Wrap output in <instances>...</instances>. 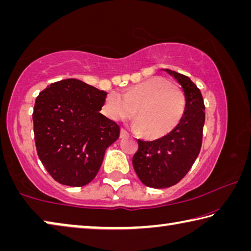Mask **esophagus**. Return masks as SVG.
I'll return each mask as SVG.
<instances>
[{
  "instance_id": "34e87169",
  "label": "esophagus",
  "mask_w": 251,
  "mask_h": 251,
  "mask_svg": "<svg viewBox=\"0 0 251 251\" xmlns=\"http://www.w3.org/2000/svg\"><path fill=\"white\" fill-rule=\"evenodd\" d=\"M128 135V133H127V130L125 128H122L121 129V137H125V136Z\"/></svg>"
}]
</instances>
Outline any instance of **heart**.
Returning a JSON list of instances; mask_svg holds the SVG:
<instances>
[{"label": "heart", "instance_id": "1", "mask_svg": "<svg viewBox=\"0 0 251 251\" xmlns=\"http://www.w3.org/2000/svg\"><path fill=\"white\" fill-rule=\"evenodd\" d=\"M136 112L138 128L148 137L169 133L184 114L185 95L175 84L159 76L151 77L126 90L124 95L110 92L105 110L113 120H125Z\"/></svg>", "mask_w": 251, "mask_h": 251}]
</instances>
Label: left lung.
I'll return each mask as SVG.
<instances>
[{
	"label": "left lung",
	"mask_w": 251,
	"mask_h": 251,
	"mask_svg": "<svg viewBox=\"0 0 251 251\" xmlns=\"http://www.w3.org/2000/svg\"><path fill=\"white\" fill-rule=\"evenodd\" d=\"M181 85L186 106L180 122L171 133L156 141L138 139L133 166L141 181L151 188L176 185L192 168L199 155L205 124V104L201 90L192 79L166 70Z\"/></svg>",
	"instance_id": "1"
}]
</instances>
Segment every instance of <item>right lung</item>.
Here are the masks:
<instances>
[{
    "mask_svg": "<svg viewBox=\"0 0 251 251\" xmlns=\"http://www.w3.org/2000/svg\"><path fill=\"white\" fill-rule=\"evenodd\" d=\"M107 93L82 80L55 82L36 97L34 139L42 164L62 185L80 187L94 179L120 125L100 110Z\"/></svg>",
    "mask_w": 251,
    "mask_h": 251,
    "instance_id": "add662e5",
    "label": "right lung"
}]
</instances>
